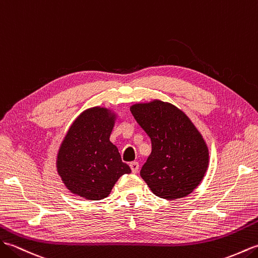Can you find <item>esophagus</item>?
I'll list each match as a JSON object with an SVG mask.
<instances>
[{"instance_id": "1", "label": "esophagus", "mask_w": 258, "mask_h": 258, "mask_svg": "<svg viewBox=\"0 0 258 258\" xmlns=\"http://www.w3.org/2000/svg\"><path fill=\"white\" fill-rule=\"evenodd\" d=\"M130 169H131V171H133V173H137L138 172V170H139V163L138 162H131L130 164Z\"/></svg>"}]
</instances>
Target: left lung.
I'll use <instances>...</instances> for the list:
<instances>
[{
  "label": "left lung",
  "mask_w": 258,
  "mask_h": 258,
  "mask_svg": "<svg viewBox=\"0 0 258 258\" xmlns=\"http://www.w3.org/2000/svg\"><path fill=\"white\" fill-rule=\"evenodd\" d=\"M136 121L150 137L152 151L140 175L157 197L188 196L207 172L208 147L186 114L160 100L131 106Z\"/></svg>",
  "instance_id": "1"
}]
</instances>
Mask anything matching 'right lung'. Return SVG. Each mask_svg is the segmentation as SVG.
<instances>
[{
	"mask_svg": "<svg viewBox=\"0 0 258 258\" xmlns=\"http://www.w3.org/2000/svg\"><path fill=\"white\" fill-rule=\"evenodd\" d=\"M114 117L105 108H90L68 130L57 157V171L68 190L87 200L109 196L114 183L130 173L109 137Z\"/></svg>",
	"mask_w": 258,
	"mask_h": 258,
	"instance_id": "1",
	"label": "right lung"
}]
</instances>
